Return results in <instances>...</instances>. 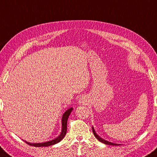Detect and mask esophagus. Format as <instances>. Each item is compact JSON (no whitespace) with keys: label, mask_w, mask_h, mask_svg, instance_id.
Returning <instances> with one entry per match:
<instances>
[{"label":"esophagus","mask_w":157,"mask_h":157,"mask_svg":"<svg viewBox=\"0 0 157 157\" xmlns=\"http://www.w3.org/2000/svg\"><path fill=\"white\" fill-rule=\"evenodd\" d=\"M86 101H87V100H86V98H85V97H82V98H80V99H79V102L80 104H85V103H86Z\"/></svg>","instance_id":"obj_1"}]
</instances>
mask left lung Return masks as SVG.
<instances>
[{
    "instance_id": "8db88e82",
    "label": "left lung",
    "mask_w": 157,
    "mask_h": 157,
    "mask_svg": "<svg viewBox=\"0 0 157 157\" xmlns=\"http://www.w3.org/2000/svg\"><path fill=\"white\" fill-rule=\"evenodd\" d=\"M92 129H93V132L94 134V135H95V137L98 139V140L101 142V143H103L104 144H106V145H112V146H120V144H114V143H111V142H109L108 141L106 140H104V139H103L102 138H101L100 136H99L98 134L96 133L95 129H94V128L92 127Z\"/></svg>"
}]
</instances>
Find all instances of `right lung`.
Listing matches in <instances>:
<instances>
[{
  "instance_id": "add662e5",
  "label": "right lung",
  "mask_w": 157,
  "mask_h": 157,
  "mask_svg": "<svg viewBox=\"0 0 157 157\" xmlns=\"http://www.w3.org/2000/svg\"><path fill=\"white\" fill-rule=\"evenodd\" d=\"M73 110V108H70L69 109H68L66 112H65L63 115H62V132L60 133L58 137L53 139V140H51L49 141H46V142H43V143H29V142L25 141V143L30 145V146H35V147H47V146H52V145L56 144L59 143L62 139H63L65 135H66L67 133V121H68V118L70 115L71 113L72 112Z\"/></svg>"
}]
</instances>
